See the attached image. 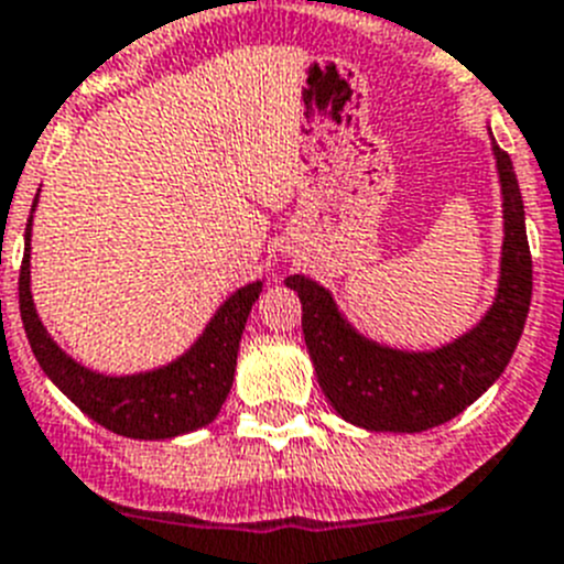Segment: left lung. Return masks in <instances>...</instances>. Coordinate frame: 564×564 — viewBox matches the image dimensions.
<instances>
[{
  "label": "left lung",
  "mask_w": 564,
  "mask_h": 564,
  "mask_svg": "<svg viewBox=\"0 0 564 564\" xmlns=\"http://www.w3.org/2000/svg\"><path fill=\"white\" fill-rule=\"evenodd\" d=\"M491 133V130H488ZM502 195V252L497 292L471 329L437 349H400L364 335L315 278L289 275L303 306V340L317 383L346 423L366 431L417 434L454 420L499 380L525 329L531 306V249L525 207L511 155L491 135Z\"/></svg>",
  "instance_id": "1"
}]
</instances>
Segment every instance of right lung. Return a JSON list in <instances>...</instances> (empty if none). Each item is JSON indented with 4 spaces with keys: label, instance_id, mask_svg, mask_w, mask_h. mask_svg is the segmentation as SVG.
Instances as JSON below:
<instances>
[{
    "label": "right lung",
    "instance_id": "right-lung-1",
    "mask_svg": "<svg viewBox=\"0 0 564 564\" xmlns=\"http://www.w3.org/2000/svg\"><path fill=\"white\" fill-rule=\"evenodd\" d=\"M39 195L33 198V213ZM33 213L24 227L19 312L33 355L53 386L85 411L87 417L130 440H173L213 423L232 389L243 326L263 292V281L235 289L215 310L193 346L170 364L133 375H105L87 369L76 357L67 355L39 317L31 292Z\"/></svg>",
    "mask_w": 564,
    "mask_h": 564
}]
</instances>
